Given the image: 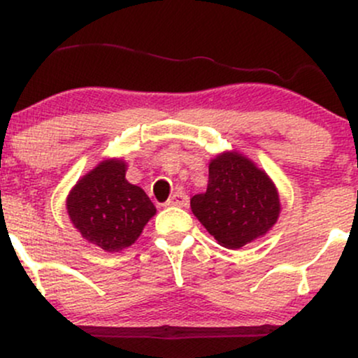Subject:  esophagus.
I'll use <instances>...</instances> for the list:
<instances>
[{"mask_svg": "<svg viewBox=\"0 0 358 358\" xmlns=\"http://www.w3.org/2000/svg\"><path fill=\"white\" fill-rule=\"evenodd\" d=\"M168 207H187L188 205V195L183 190H176L170 200L166 202Z\"/></svg>", "mask_w": 358, "mask_h": 358, "instance_id": "1", "label": "esophagus"}]
</instances>
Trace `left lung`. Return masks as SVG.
Returning a JSON list of instances; mask_svg holds the SVG:
<instances>
[{"instance_id": "obj_1", "label": "left lung", "mask_w": 358, "mask_h": 358, "mask_svg": "<svg viewBox=\"0 0 358 358\" xmlns=\"http://www.w3.org/2000/svg\"><path fill=\"white\" fill-rule=\"evenodd\" d=\"M190 207L208 234L227 249H241L264 236L281 212L273 180L237 151L212 159L207 192L193 195Z\"/></svg>"}]
</instances>
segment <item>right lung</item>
Here are the masks:
<instances>
[{"mask_svg": "<svg viewBox=\"0 0 358 358\" xmlns=\"http://www.w3.org/2000/svg\"><path fill=\"white\" fill-rule=\"evenodd\" d=\"M73 227L108 252L129 248L156 208L143 188L126 180L122 159H104L84 175L67 196Z\"/></svg>", "mask_w": 358, "mask_h": 358, "instance_id": "obj_1", "label": "right lung"}]
</instances>
